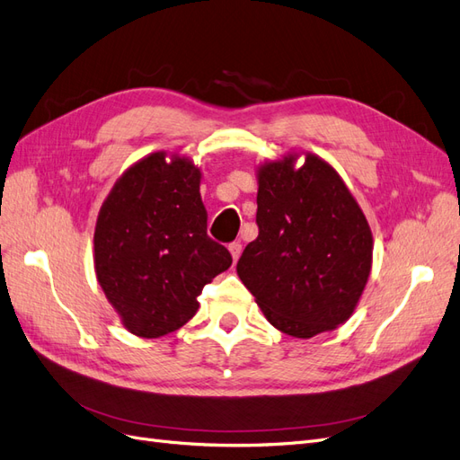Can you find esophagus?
I'll return each instance as SVG.
<instances>
[{"label": "esophagus", "instance_id": "1", "mask_svg": "<svg viewBox=\"0 0 460 460\" xmlns=\"http://www.w3.org/2000/svg\"><path fill=\"white\" fill-rule=\"evenodd\" d=\"M228 249H230V253H232V259H234V262L240 259V255H242V243L240 242H232L230 245H228Z\"/></svg>", "mask_w": 460, "mask_h": 460}]
</instances>
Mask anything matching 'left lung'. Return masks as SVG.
Wrapping results in <instances>:
<instances>
[{
    "mask_svg": "<svg viewBox=\"0 0 460 460\" xmlns=\"http://www.w3.org/2000/svg\"><path fill=\"white\" fill-rule=\"evenodd\" d=\"M262 164L257 240L238 261V276L269 323L294 338L343 324L372 267L368 222L332 166L307 153Z\"/></svg>",
    "mask_w": 460,
    "mask_h": 460,
    "instance_id": "left-lung-1",
    "label": "left lung"
}]
</instances>
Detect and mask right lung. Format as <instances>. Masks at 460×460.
I'll use <instances>...</instances> for the list:
<instances>
[{
  "label": "right lung",
  "instance_id": "obj_1",
  "mask_svg": "<svg viewBox=\"0 0 460 460\" xmlns=\"http://www.w3.org/2000/svg\"><path fill=\"white\" fill-rule=\"evenodd\" d=\"M199 180L188 159L151 153L117 180L97 217V282L140 338L184 326L203 288L232 264L228 249L207 235Z\"/></svg>",
  "mask_w": 460,
  "mask_h": 460
}]
</instances>
